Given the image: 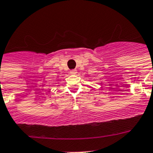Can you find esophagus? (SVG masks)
<instances>
[{"label": "esophagus", "mask_w": 153, "mask_h": 153, "mask_svg": "<svg viewBox=\"0 0 153 153\" xmlns=\"http://www.w3.org/2000/svg\"><path fill=\"white\" fill-rule=\"evenodd\" d=\"M71 74H75L77 73V71L76 70H71L70 71Z\"/></svg>", "instance_id": "1"}]
</instances>
